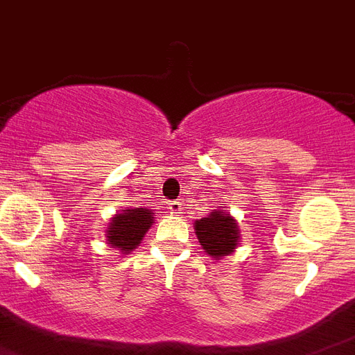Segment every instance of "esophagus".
Segmentation results:
<instances>
[{
    "label": "esophagus",
    "instance_id": "1",
    "mask_svg": "<svg viewBox=\"0 0 355 355\" xmlns=\"http://www.w3.org/2000/svg\"><path fill=\"white\" fill-rule=\"evenodd\" d=\"M168 210H171L172 214H181V210H183V205H181L180 201H168Z\"/></svg>",
    "mask_w": 355,
    "mask_h": 355
}]
</instances>
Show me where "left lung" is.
<instances>
[{
  "instance_id": "8db88e82",
  "label": "left lung",
  "mask_w": 355,
  "mask_h": 355,
  "mask_svg": "<svg viewBox=\"0 0 355 355\" xmlns=\"http://www.w3.org/2000/svg\"><path fill=\"white\" fill-rule=\"evenodd\" d=\"M194 230L201 248L214 259L230 256L239 247V223L227 210H214L207 218L196 219Z\"/></svg>"
}]
</instances>
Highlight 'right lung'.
<instances>
[{
    "label": "right lung",
    "instance_id": "add662e5",
    "mask_svg": "<svg viewBox=\"0 0 355 355\" xmlns=\"http://www.w3.org/2000/svg\"><path fill=\"white\" fill-rule=\"evenodd\" d=\"M154 214L156 212H152V209L143 207H127L114 214L105 230L108 247L116 248L121 254H130L134 248L139 247L145 234L154 223Z\"/></svg>",
    "mask_w": 355,
    "mask_h": 355
}]
</instances>
